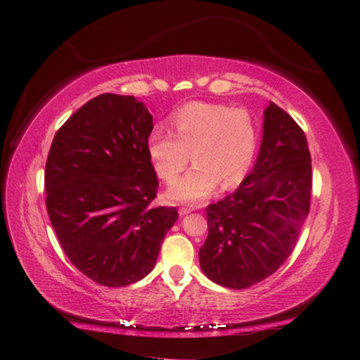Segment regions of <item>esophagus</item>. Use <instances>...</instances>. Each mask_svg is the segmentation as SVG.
Listing matches in <instances>:
<instances>
[{
  "label": "esophagus",
  "mask_w": 360,
  "mask_h": 360,
  "mask_svg": "<svg viewBox=\"0 0 360 360\" xmlns=\"http://www.w3.org/2000/svg\"><path fill=\"white\" fill-rule=\"evenodd\" d=\"M192 210H193L192 207H187V205H184V207L179 209V215H187V213H190Z\"/></svg>",
  "instance_id": "34e87169"
}]
</instances>
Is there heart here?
I'll return each instance as SVG.
<instances>
[{
  "instance_id": "obj_1",
  "label": "heart",
  "mask_w": 360,
  "mask_h": 360,
  "mask_svg": "<svg viewBox=\"0 0 360 360\" xmlns=\"http://www.w3.org/2000/svg\"><path fill=\"white\" fill-rule=\"evenodd\" d=\"M170 133L153 129L147 155L156 174L165 182L186 170L192 155L196 164L184 178L168 187L167 196L178 202H201L221 182L231 188L246 178L257 155L258 125L244 110L190 102L170 116Z\"/></svg>"
}]
</instances>
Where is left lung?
Here are the masks:
<instances>
[{"label": "left lung", "mask_w": 360, "mask_h": 360, "mask_svg": "<svg viewBox=\"0 0 360 360\" xmlns=\"http://www.w3.org/2000/svg\"><path fill=\"white\" fill-rule=\"evenodd\" d=\"M311 186L307 136L269 102L254 168L233 193L205 209L209 235L200 249L205 277L246 289L277 271L292 254L309 213Z\"/></svg>", "instance_id": "8db88e82"}]
</instances>
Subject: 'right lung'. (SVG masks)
<instances>
[{
  "label": "right lung",
  "instance_id": "obj_1",
  "mask_svg": "<svg viewBox=\"0 0 360 360\" xmlns=\"http://www.w3.org/2000/svg\"><path fill=\"white\" fill-rule=\"evenodd\" d=\"M153 116L133 96L101 94L53 137L46 209L66 257L93 281L122 288L156 264L176 207H151L158 176L147 155Z\"/></svg>",
  "mask_w": 360,
  "mask_h": 360
}]
</instances>
